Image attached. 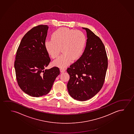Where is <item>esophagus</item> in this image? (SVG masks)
Returning a JSON list of instances; mask_svg holds the SVG:
<instances>
[{
    "label": "esophagus",
    "instance_id": "34e87169",
    "mask_svg": "<svg viewBox=\"0 0 134 134\" xmlns=\"http://www.w3.org/2000/svg\"><path fill=\"white\" fill-rule=\"evenodd\" d=\"M60 71L61 72H64L65 71V70L64 68H60Z\"/></svg>",
    "mask_w": 134,
    "mask_h": 134
}]
</instances>
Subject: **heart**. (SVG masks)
Here are the masks:
<instances>
[{
	"label": "heart",
	"mask_w": 134,
	"mask_h": 134,
	"mask_svg": "<svg viewBox=\"0 0 134 134\" xmlns=\"http://www.w3.org/2000/svg\"><path fill=\"white\" fill-rule=\"evenodd\" d=\"M87 38L82 31L60 27L52 33V39L45 41L46 50L52 58L63 53L53 62V65L65 68L74 60H77L83 53Z\"/></svg>",
	"instance_id": "b5f03b06"
}]
</instances>
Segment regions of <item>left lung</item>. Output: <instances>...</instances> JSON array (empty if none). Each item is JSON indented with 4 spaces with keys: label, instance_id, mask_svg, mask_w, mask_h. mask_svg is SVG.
<instances>
[{
    "label": "left lung",
    "instance_id": "left-lung-1",
    "mask_svg": "<svg viewBox=\"0 0 134 134\" xmlns=\"http://www.w3.org/2000/svg\"><path fill=\"white\" fill-rule=\"evenodd\" d=\"M83 54L67 68L70 75L67 88L70 95L76 100L86 101L99 92L103 87L108 67L105 47L98 36L90 29Z\"/></svg>",
    "mask_w": 134,
    "mask_h": 134
}]
</instances>
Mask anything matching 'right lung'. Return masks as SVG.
Segmentation results:
<instances>
[{
  "label": "right lung",
  "instance_id": "obj_1",
  "mask_svg": "<svg viewBox=\"0 0 134 134\" xmlns=\"http://www.w3.org/2000/svg\"><path fill=\"white\" fill-rule=\"evenodd\" d=\"M48 26L39 25L28 31L21 39L14 63L16 78L20 88L32 97L48 93L57 76L58 67L44 70L51 61L44 43Z\"/></svg>",
  "mask_w": 134,
  "mask_h": 134
}]
</instances>
